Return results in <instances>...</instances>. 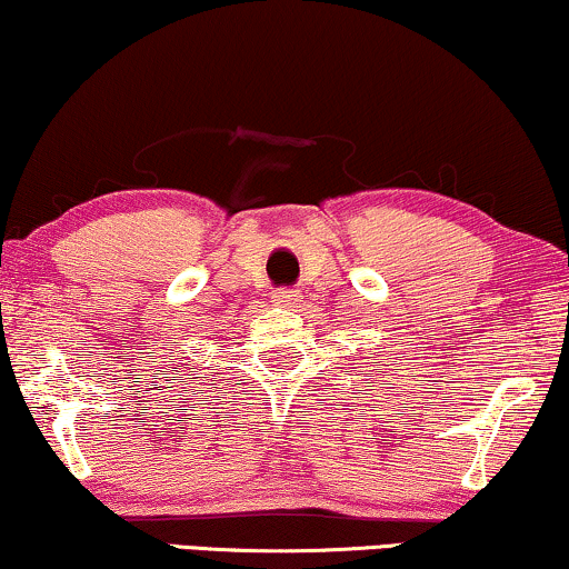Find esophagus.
<instances>
[{
  "label": "esophagus",
  "instance_id": "obj_1",
  "mask_svg": "<svg viewBox=\"0 0 569 569\" xmlns=\"http://www.w3.org/2000/svg\"><path fill=\"white\" fill-rule=\"evenodd\" d=\"M271 300H274V306H279V308H295V306H300L302 295L298 290H277L274 295H271Z\"/></svg>",
  "mask_w": 569,
  "mask_h": 569
}]
</instances>
